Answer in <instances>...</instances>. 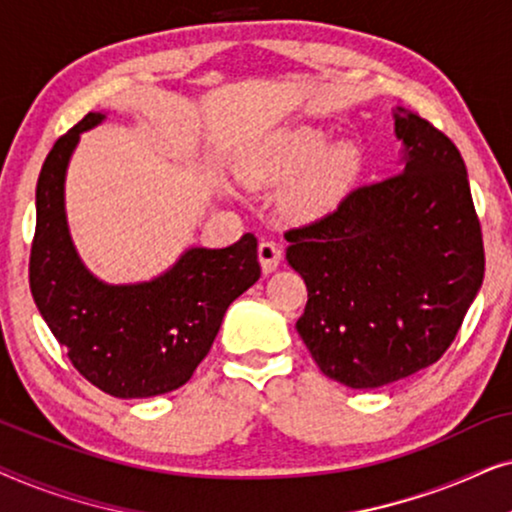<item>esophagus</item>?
I'll use <instances>...</instances> for the list:
<instances>
[{"label": "esophagus", "instance_id": "obj_1", "mask_svg": "<svg viewBox=\"0 0 512 512\" xmlns=\"http://www.w3.org/2000/svg\"><path fill=\"white\" fill-rule=\"evenodd\" d=\"M258 261H261V268L265 275L275 272L282 263V249L277 247L275 242H261L258 244Z\"/></svg>", "mask_w": 512, "mask_h": 512}]
</instances>
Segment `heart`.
I'll use <instances>...</instances> for the list:
<instances>
[{"instance_id": "obj_1", "label": "heart", "mask_w": 512, "mask_h": 512, "mask_svg": "<svg viewBox=\"0 0 512 512\" xmlns=\"http://www.w3.org/2000/svg\"><path fill=\"white\" fill-rule=\"evenodd\" d=\"M326 146V135L314 128L279 132L244 158L242 177L251 188H270L292 179L282 191L284 212L317 216L338 205L359 172L354 144Z\"/></svg>"}]
</instances>
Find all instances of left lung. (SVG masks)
I'll list each match as a JSON object with an SVG mask.
<instances>
[{
	"instance_id": "obj_1",
	"label": "left lung",
	"mask_w": 512,
	"mask_h": 512,
	"mask_svg": "<svg viewBox=\"0 0 512 512\" xmlns=\"http://www.w3.org/2000/svg\"><path fill=\"white\" fill-rule=\"evenodd\" d=\"M403 170L359 186L321 219L286 230L307 286L296 328L321 373L375 389L429 368L457 338L485 277L464 158L398 107Z\"/></svg>"
}]
</instances>
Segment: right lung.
<instances>
[{"label": "right lung", "mask_w": 512, "mask_h": 512, "mask_svg": "<svg viewBox=\"0 0 512 512\" xmlns=\"http://www.w3.org/2000/svg\"><path fill=\"white\" fill-rule=\"evenodd\" d=\"M100 111L53 144L37 181L30 289L41 317L90 384L116 398H149L191 380L223 314L261 277L258 242L247 233L226 249H186L151 282L104 284L76 254L65 214V174L81 132Z\"/></svg>", "instance_id": "1"}]
</instances>
